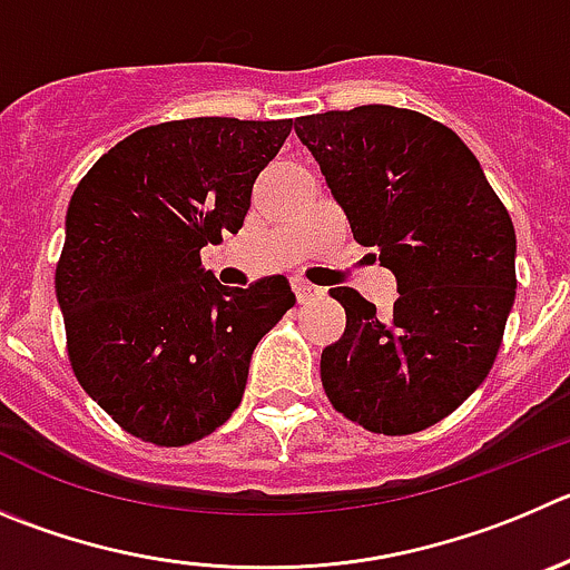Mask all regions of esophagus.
I'll return each mask as SVG.
<instances>
[{
	"mask_svg": "<svg viewBox=\"0 0 570 570\" xmlns=\"http://www.w3.org/2000/svg\"><path fill=\"white\" fill-rule=\"evenodd\" d=\"M296 299L302 302V305H307V302H313V299H322L324 296V291L322 288H316V285H311V282H296Z\"/></svg>",
	"mask_w": 570,
	"mask_h": 570,
	"instance_id": "obj_1",
	"label": "esophagus"
}]
</instances>
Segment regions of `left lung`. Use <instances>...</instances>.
I'll use <instances>...</instances> for the list:
<instances>
[{"label": "left lung", "instance_id": "8db88e82", "mask_svg": "<svg viewBox=\"0 0 570 570\" xmlns=\"http://www.w3.org/2000/svg\"><path fill=\"white\" fill-rule=\"evenodd\" d=\"M294 128L400 288L389 318L357 291H330L346 330L322 352L324 394L372 433L425 431L495 363L518 288L512 218L468 145L425 114L357 106Z\"/></svg>", "mask_w": 570, "mask_h": 570}]
</instances>
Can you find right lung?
Segmentation results:
<instances>
[{
  "label": "right lung",
  "mask_w": 570,
  "mask_h": 570,
  "mask_svg": "<svg viewBox=\"0 0 570 570\" xmlns=\"http://www.w3.org/2000/svg\"><path fill=\"white\" fill-rule=\"evenodd\" d=\"M294 119L193 117L95 161L67 209L56 294L83 392L156 448L209 436L240 405L254 346L296 296L285 276L224 288L200 248L243 226Z\"/></svg>",
  "instance_id": "right-lung-1"
}]
</instances>
